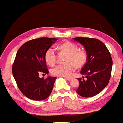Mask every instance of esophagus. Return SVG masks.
Instances as JSON below:
<instances>
[{
	"instance_id": "1",
	"label": "esophagus",
	"mask_w": 123,
	"mask_h": 123,
	"mask_svg": "<svg viewBox=\"0 0 123 123\" xmlns=\"http://www.w3.org/2000/svg\"><path fill=\"white\" fill-rule=\"evenodd\" d=\"M65 78L66 79V80H68V81H70V80H72V78H70V77H65Z\"/></svg>"
}]
</instances>
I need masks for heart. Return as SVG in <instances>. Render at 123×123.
Returning a JSON list of instances; mask_svg holds the SVG:
<instances>
[{
    "label": "heart",
    "instance_id": "heart-1",
    "mask_svg": "<svg viewBox=\"0 0 123 123\" xmlns=\"http://www.w3.org/2000/svg\"><path fill=\"white\" fill-rule=\"evenodd\" d=\"M60 50L68 54L66 59L68 63L59 64L51 70V74L54 76L68 77L71 75L74 66L81 68L85 64L87 59L86 54L84 51L79 49L78 47L74 43L69 42L64 43L58 46ZM56 52L53 47H49L45 54V60L49 65H53L56 61Z\"/></svg>",
    "mask_w": 123,
    "mask_h": 123
}]
</instances>
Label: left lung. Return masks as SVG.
Listing matches in <instances>:
<instances>
[{
    "instance_id": "obj_1",
    "label": "left lung",
    "mask_w": 123,
    "mask_h": 123,
    "mask_svg": "<svg viewBox=\"0 0 123 123\" xmlns=\"http://www.w3.org/2000/svg\"><path fill=\"white\" fill-rule=\"evenodd\" d=\"M74 39L83 45L86 52L87 62L81 68L77 93L83 97H91L103 91L111 77L112 59L105 45L95 38L76 37Z\"/></svg>"
}]
</instances>
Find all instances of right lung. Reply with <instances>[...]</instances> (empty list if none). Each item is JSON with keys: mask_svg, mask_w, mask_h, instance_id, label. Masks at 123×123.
Wrapping results in <instances>:
<instances>
[{"mask_svg": "<svg viewBox=\"0 0 123 123\" xmlns=\"http://www.w3.org/2000/svg\"><path fill=\"white\" fill-rule=\"evenodd\" d=\"M56 40L45 37L34 39L24 44L17 52L13 76L22 93L32 100H44L52 91L57 78L48 76L44 79L39 74H48L45 54Z\"/></svg>", "mask_w": 123, "mask_h": 123, "instance_id": "obj_1", "label": "right lung"}]
</instances>
